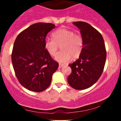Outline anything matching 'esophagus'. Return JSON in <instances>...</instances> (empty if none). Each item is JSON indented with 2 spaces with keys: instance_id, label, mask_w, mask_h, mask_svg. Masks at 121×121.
Returning a JSON list of instances; mask_svg holds the SVG:
<instances>
[{
  "instance_id": "obj_1",
  "label": "esophagus",
  "mask_w": 121,
  "mask_h": 121,
  "mask_svg": "<svg viewBox=\"0 0 121 121\" xmlns=\"http://www.w3.org/2000/svg\"><path fill=\"white\" fill-rule=\"evenodd\" d=\"M63 67H64V65H63V64H59V65H58V68H61Z\"/></svg>"
}]
</instances>
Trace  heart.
Instances as JSON below:
<instances>
[{"instance_id": "1", "label": "heart", "mask_w": 121, "mask_h": 121, "mask_svg": "<svg viewBox=\"0 0 121 121\" xmlns=\"http://www.w3.org/2000/svg\"><path fill=\"white\" fill-rule=\"evenodd\" d=\"M53 39H46L44 47L48 54L54 56L58 46L61 44V50L55 56L54 59L60 64H64L72 58H77L80 56L83 48V39L81 35L65 28H60L52 34Z\"/></svg>"}]
</instances>
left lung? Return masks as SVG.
<instances>
[{"mask_svg": "<svg viewBox=\"0 0 121 121\" xmlns=\"http://www.w3.org/2000/svg\"><path fill=\"white\" fill-rule=\"evenodd\" d=\"M80 30L83 39V48L79 58L73 64L71 74L68 77L69 85L77 90L91 87L101 77L107 52L102 35L90 24L83 22H73Z\"/></svg>", "mask_w": 121, "mask_h": 121, "instance_id": "obj_1", "label": "left lung"}]
</instances>
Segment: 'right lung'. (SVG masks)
Segmentation results:
<instances>
[{
  "label": "right lung",
  "instance_id": "1",
  "mask_svg": "<svg viewBox=\"0 0 121 121\" xmlns=\"http://www.w3.org/2000/svg\"><path fill=\"white\" fill-rule=\"evenodd\" d=\"M55 27L52 23H35L22 31L14 43L13 69L20 84L30 91L46 90L58 67L44 47L46 36Z\"/></svg>",
  "mask_w": 121,
  "mask_h": 121
}]
</instances>
